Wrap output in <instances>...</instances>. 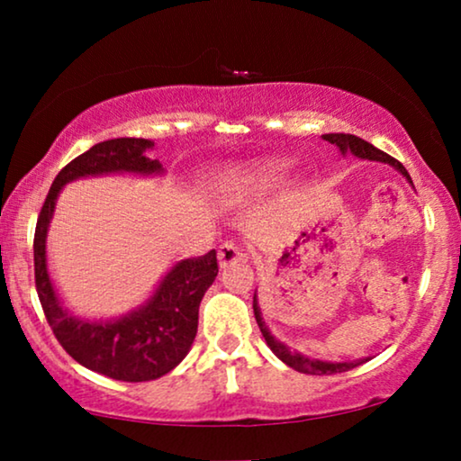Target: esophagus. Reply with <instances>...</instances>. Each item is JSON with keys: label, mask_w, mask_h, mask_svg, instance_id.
Here are the masks:
<instances>
[{"label": "esophagus", "mask_w": 461, "mask_h": 461, "mask_svg": "<svg viewBox=\"0 0 461 461\" xmlns=\"http://www.w3.org/2000/svg\"><path fill=\"white\" fill-rule=\"evenodd\" d=\"M243 258H245V254L241 251V248H239V245L232 243V241H226V243H222L218 248V264H220V268L229 267V264H232V262L243 260Z\"/></svg>", "instance_id": "obj_1"}]
</instances>
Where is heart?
Here are the masks:
<instances>
[{
	"mask_svg": "<svg viewBox=\"0 0 461 461\" xmlns=\"http://www.w3.org/2000/svg\"><path fill=\"white\" fill-rule=\"evenodd\" d=\"M295 167L287 157H268L229 166L213 176V193L229 205H243L251 199L276 191L289 180Z\"/></svg>",
	"mask_w": 461,
	"mask_h": 461,
	"instance_id": "1",
	"label": "heart"
}]
</instances>
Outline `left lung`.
<instances>
[{
    "instance_id": "1",
    "label": "left lung",
    "mask_w": 461,
    "mask_h": 461,
    "mask_svg": "<svg viewBox=\"0 0 461 461\" xmlns=\"http://www.w3.org/2000/svg\"><path fill=\"white\" fill-rule=\"evenodd\" d=\"M323 140L336 144L339 149V153L344 157L346 155H355L357 159H363V161H380V163H388L390 167H394L396 172H399L402 178H405L409 185L413 186L411 182V176L407 174V169L401 166L399 161L393 159V157L384 153V150L375 149L374 144H369L367 140H363V138L358 136H352V134H323ZM254 314H256V321H258V327H260L264 339H267L268 348L275 352L276 358H281L283 363L289 365V367L300 371V374H308V375H330V374H342V371H348V369H355L357 365H361L365 361H369L367 357L365 358H357V361H321V358H311L306 355H302L298 350H292L289 346H285L283 342H279L273 333H270L267 321H264V314H262V308H260V300H258V289L254 294Z\"/></svg>"
}]
</instances>
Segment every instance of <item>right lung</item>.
<instances>
[{"label": "right lung", "mask_w": 461, "mask_h": 461, "mask_svg": "<svg viewBox=\"0 0 461 461\" xmlns=\"http://www.w3.org/2000/svg\"><path fill=\"white\" fill-rule=\"evenodd\" d=\"M147 138H113L94 144L60 169L35 229V285L56 339L84 367L122 382H149L166 375L188 355L197 336L199 304L218 275L216 249L176 262L142 304L111 319H87L68 311L48 268V230L62 188L79 178L130 174L161 178L159 159Z\"/></svg>", "instance_id": "obj_1"}]
</instances>
